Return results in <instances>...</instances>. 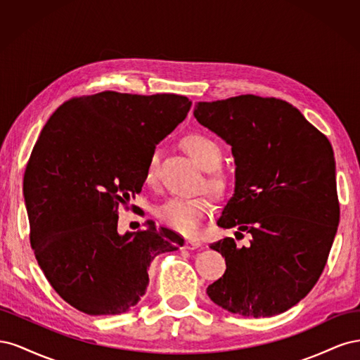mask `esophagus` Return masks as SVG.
Masks as SVG:
<instances>
[{"instance_id":"esophagus-1","label":"esophagus","mask_w":360,"mask_h":360,"mask_svg":"<svg viewBox=\"0 0 360 360\" xmlns=\"http://www.w3.org/2000/svg\"><path fill=\"white\" fill-rule=\"evenodd\" d=\"M201 246V242L197 240V238H186V242H184V248L186 249H197Z\"/></svg>"}]
</instances>
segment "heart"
<instances>
[{
    "instance_id": "1",
    "label": "heart",
    "mask_w": 360,
    "mask_h": 360,
    "mask_svg": "<svg viewBox=\"0 0 360 360\" xmlns=\"http://www.w3.org/2000/svg\"><path fill=\"white\" fill-rule=\"evenodd\" d=\"M181 144L186 150V153L192 158L197 165L205 171H212L221 163L222 151L214 139L204 134H189L184 136ZM158 165V153L155 151L150 156L146 167V181L151 183L156 176ZM205 186L212 192L219 193L225 188V179L219 172H214L207 177ZM210 212V201L198 197V198H169L162 202L156 209V216L168 225L172 230L181 234L195 236L200 231L202 217Z\"/></svg>"
}]
</instances>
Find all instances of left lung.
I'll return each mask as SVG.
<instances>
[{
    "label": "left lung",
    "instance_id": "obj_1",
    "mask_svg": "<svg viewBox=\"0 0 360 360\" xmlns=\"http://www.w3.org/2000/svg\"><path fill=\"white\" fill-rule=\"evenodd\" d=\"M197 122L222 138L236 163L234 193L217 225L249 233L210 245L226 270L209 297L243 317H271L317 284L340 224L332 146L291 103L243 94L198 102Z\"/></svg>",
    "mask_w": 360,
    "mask_h": 360
}]
</instances>
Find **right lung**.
<instances>
[{"mask_svg": "<svg viewBox=\"0 0 360 360\" xmlns=\"http://www.w3.org/2000/svg\"><path fill=\"white\" fill-rule=\"evenodd\" d=\"M179 94L103 91L51 115L24 176L30 242L52 288L89 315L127 312L144 296L156 255L184 240L147 221L117 231L120 205L141 192L156 144L186 118Z\"/></svg>", "mask_w": 360, "mask_h": 360, "instance_id": "right-lung-1", "label": "right lung"}]
</instances>
